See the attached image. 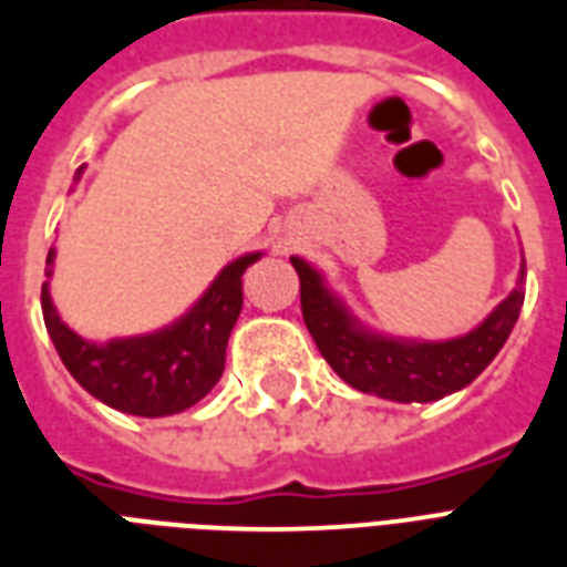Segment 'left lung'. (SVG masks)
I'll return each mask as SVG.
<instances>
[{"label": "left lung", "mask_w": 567, "mask_h": 567, "mask_svg": "<svg viewBox=\"0 0 567 567\" xmlns=\"http://www.w3.org/2000/svg\"><path fill=\"white\" fill-rule=\"evenodd\" d=\"M291 265L300 274L302 318L329 368L355 391L394 403H432L471 385L501 353L524 306L527 261H520L509 297L465 336L444 341L385 336L355 318L318 267L300 256H291Z\"/></svg>", "instance_id": "obj_1"}]
</instances>
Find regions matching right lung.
I'll return each mask as SVG.
<instances>
[{"instance_id": "right-lung-1", "label": "right lung", "mask_w": 567, "mask_h": 567, "mask_svg": "<svg viewBox=\"0 0 567 567\" xmlns=\"http://www.w3.org/2000/svg\"><path fill=\"white\" fill-rule=\"evenodd\" d=\"M261 256L258 249L231 258L182 318L155 332L111 338L105 344L87 341L61 320L49 282L40 293L43 323L64 368L87 394L117 412L167 417L199 403L220 382L226 344L244 306V270ZM47 267L52 279L55 247L49 249Z\"/></svg>"}]
</instances>
